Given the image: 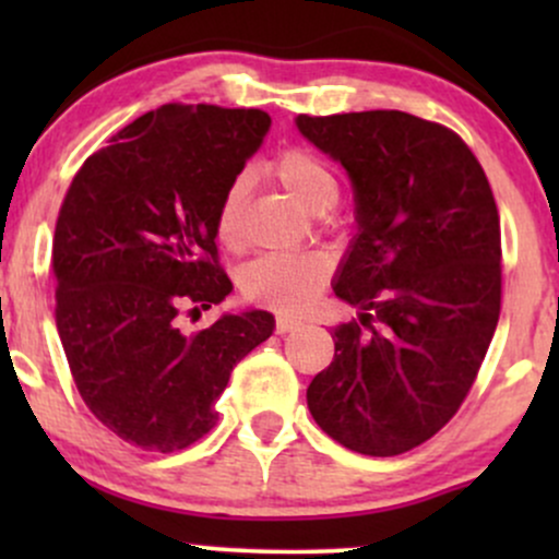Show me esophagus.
I'll return each mask as SVG.
<instances>
[{
	"mask_svg": "<svg viewBox=\"0 0 559 559\" xmlns=\"http://www.w3.org/2000/svg\"><path fill=\"white\" fill-rule=\"evenodd\" d=\"M299 325H301V320L294 318V316H286V312H278V316H275V331H278V333L297 331Z\"/></svg>",
	"mask_w": 559,
	"mask_h": 559,
	"instance_id": "1",
	"label": "esophagus"
}]
</instances>
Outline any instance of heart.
I'll return each instance as SVG.
<instances>
[{"instance_id": "b5f03b06", "label": "heart", "mask_w": 559, "mask_h": 559, "mask_svg": "<svg viewBox=\"0 0 559 559\" xmlns=\"http://www.w3.org/2000/svg\"><path fill=\"white\" fill-rule=\"evenodd\" d=\"M271 170L281 183L312 213H325L338 199V178L323 157L305 146H288L278 152ZM243 204L247 189L243 178L226 186L215 210V236L228 252L243 247ZM329 278V262L316 252H267L260 254L239 273V292L243 299L260 301L275 310H305L320 286Z\"/></svg>"}]
</instances>
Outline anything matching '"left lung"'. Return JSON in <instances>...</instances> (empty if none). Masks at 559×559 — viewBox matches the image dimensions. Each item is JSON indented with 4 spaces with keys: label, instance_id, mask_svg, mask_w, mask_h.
<instances>
[{
    "label": "left lung",
    "instance_id": "1",
    "mask_svg": "<svg viewBox=\"0 0 559 559\" xmlns=\"http://www.w3.org/2000/svg\"><path fill=\"white\" fill-rule=\"evenodd\" d=\"M297 126L349 173L360 223L333 286L360 320L331 333L307 407L352 452L394 457L454 418L497 331V202L471 146L433 120L368 110Z\"/></svg>",
    "mask_w": 559,
    "mask_h": 559
}]
</instances>
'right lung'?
Listing matches in <instances>:
<instances>
[{
	"instance_id": "add662e5",
	"label": "right lung",
	"mask_w": 559,
	"mask_h": 559,
	"mask_svg": "<svg viewBox=\"0 0 559 559\" xmlns=\"http://www.w3.org/2000/svg\"><path fill=\"white\" fill-rule=\"evenodd\" d=\"M267 126L254 107L170 102L120 128L68 186L52 239L57 331L81 400L128 444L168 454L213 431L230 370L273 333L262 310L181 329L234 288L215 210Z\"/></svg>"
}]
</instances>
